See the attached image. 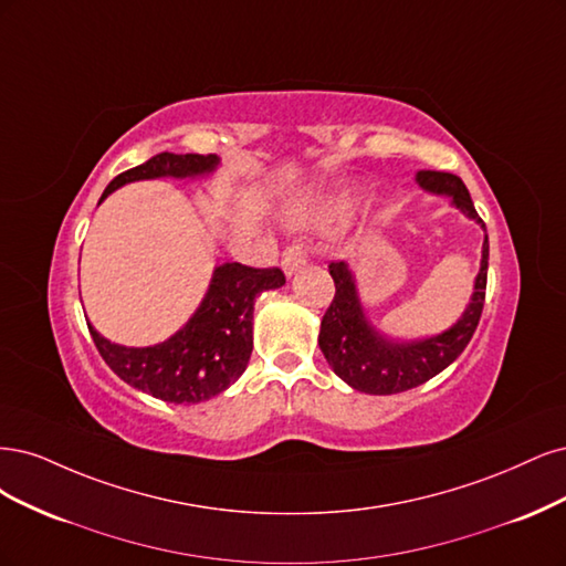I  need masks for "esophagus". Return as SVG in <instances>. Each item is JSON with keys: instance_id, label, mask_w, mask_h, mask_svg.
I'll return each mask as SVG.
<instances>
[{"instance_id": "1", "label": "esophagus", "mask_w": 566, "mask_h": 566, "mask_svg": "<svg viewBox=\"0 0 566 566\" xmlns=\"http://www.w3.org/2000/svg\"><path fill=\"white\" fill-rule=\"evenodd\" d=\"M307 263V251L303 249V244H291L286 247L284 256H282V268L286 272V277L294 275L296 270H301Z\"/></svg>"}]
</instances>
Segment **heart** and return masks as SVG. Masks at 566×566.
<instances>
[{"label":"heart","mask_w":566,"mask_h":566,"mask_svg":"<svg viewBox=\"0 0 566 566\" xmlns=\"http://www.w3.org/2000/svg\"><path fill=\"white\" fill-rule=\"evenodd\" d=\"M359 199L361 190L357 188L305 197L286 209V223L296 230H329L348 221Z\"/></svg>","instance_id":"1"}]
</instances>
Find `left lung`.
Instances as JSON below:
<instances>
[{"mask_svg":"<svg viewBox=\"0 0 566 566\" xmlns=\"http://www.w3.org/2000/svg\"><path fill=\"white\" fill-rule=\"evenodd\" d=\"M416 184L430 195L449 197L451 207L459 209L482 230L484 223L472 205L463 180L447 171H416ZM489 268V237L482 242L480 272L472 284V296L461 317L449 329L428 338L399 340L378 332L364 313L353 268L338 261L329 265L336 284V296L324 313L319 326V350L334 374L350 388L367 395H395L411 390L430 380L459 357L475 334L484 307Z\"/></svg>","mask_w":566,"mask_h":566,"instance_id":"1","label":"left lung"}]
</instances>
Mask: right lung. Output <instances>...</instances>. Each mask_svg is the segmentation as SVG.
I'll use <instances>...</instances> for the list:
<instances>
[{
  "label": "right lung",
  "mask_w": 566,
  "mask_h": 566,
  "mask_svg": "<svg viewBox=\"0 0 566 566\" xmlns=\"http://www.w3.org/2000/svg\"><path fill=\"white\" fill-rule=\"evenodd\" d=\"M218 164L221 159L216 155L159 153L119 174L101 195V202L136 180L207 178ZM284 282L280 268L216 265L207 294L192 317L167 340L145 348H126L107 340L91 322L86 324L101 357L124 382L169 405H199L228 390L244 374L253 350V301L263 291L284 286Z\"/></svg>",
  "instance_id": "right-lung-1"
}]
</instances>
